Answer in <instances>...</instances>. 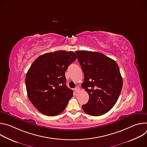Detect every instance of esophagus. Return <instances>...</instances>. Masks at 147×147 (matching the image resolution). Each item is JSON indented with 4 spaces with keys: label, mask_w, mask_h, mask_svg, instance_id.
<instances>
[{
    "label": "esophagus",
    "mask_w": 147,
    "mask_h": 147,
    "mask_svg": "<svg viewBox=\"0 0 147 147\" xmlns=\"http://www.w3.org/2000/svg\"><path fill=\"white\" fill-rule=\"evenodd\" d=\"M74 90L76 92H78L80 91V88L79 87H76L75 88H74Z\"/></svg>",
    "instance_id": "34e87169"
}]
</instances>
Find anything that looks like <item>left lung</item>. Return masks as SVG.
<instances>
[{"instance_id": "left-lung-1", "label": "left lung", "mask_w": 147, "mask_h": 147, "mask_svg": "<svg viewBox=\"0 0 147 147\" xmlns=\"http://www.w3.org/2000/svg\"><path fill=\"white\" fill-rule=\"evenodd\" d=\"M76 53L84 74L81 87L90 97L82 106L83 111L94 116L107 113L116 104L122 89L117 64L101 53L78 51Z\"/></svg>"}]
</instances>
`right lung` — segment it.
<instances>
[{"instance_id":"right-lung-1","label":"right lung","mask_w":147,"mask_h":147,"mask_svg":"<svg viewBox=\"0 0 147 147\" xmlns=\"http://www.w3.org/2000/svg\"><path fill=\"white\" fill-rule=\"evenodd\" d=\"M77 59L71 51H59L39 56L26 77L30 100L40 113L54 116L63 111L73 91L66 85L65 71Z\"/></svg>"}]
</instances>
